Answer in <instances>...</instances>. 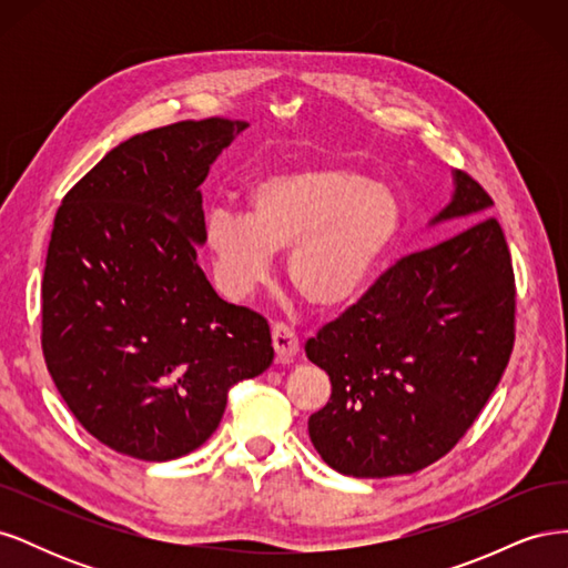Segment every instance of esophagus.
Segmentation results:
<instances>
[{"mask_svg": "<svg viewBox=\"0 0 568 568\" xmlns=\"http://www.w3.org/2000/svg\"><path fill=\"white\" fill-rule=\"evenodd\" d=\"M272 348L277 353V363H291L298 355V336L286 324L272 326Z\"/></svg>", "mask_w": 568, "mask_h": 568, "instance_id": "obj_1", "label": "esophagus"}]
</instances>
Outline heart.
Instances as JSON below:
<instances>
[{
	"instance_id": "heart-1",
	"label": "heart",
	"mask_w": 568,
	"mask_h": 568,
	"mask_svg": "<svg viewBox=\"0 0 568 568\" xmlns=\"http://www.w3.org/2000/svg\"><path fill=\"white\" fill-rule=\"evenodd\" d=\"M403 230V205L386 184L341 168H294L257 178L246 215L215 209L203 242L215 280L232 298L248 296L288 251L286 277L315 311L363 298Z\"/></svg>"
}]
</instances>
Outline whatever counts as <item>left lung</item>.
Here are the masks:
<instances>
[{
  "mask_svg": "<svg viewBox=\"0 0 568 568\" xmlns=\"http://www.w3.org/2000/svg\"><path fill=\"white\" fill-rule=\"evenodd\" d=\"M490 209L484 186L455 170L450 203L428 227H469L403 257L305 343L332 382L307 434L338 474L428 467L455 448L500 382L514 346V272Z\"/></svg>",
  "mask_w": 568,
  "mask_h": 568,
  "instance_id": "1",
  "label": "left lung"
}]
</instances>
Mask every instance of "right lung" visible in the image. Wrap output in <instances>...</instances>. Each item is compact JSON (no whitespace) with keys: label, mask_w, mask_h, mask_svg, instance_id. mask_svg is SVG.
<instances>
[{"label":"right lung","mask_w":568,"mask_h":568,"mask_svg":"<svg viewBox=\"0 0 568 568\" xmlns=\"http://www.w3.org/2000/svg\"><path fill=\"white\" fill-rule=\"evenodd\" d=\"M244 120H184L111 149L54 220L42 351L61 398L120 455L178 459L211 438L227 390L272 365L267 322L196 263L201 184Z\"/></svg>","instance_id":"add662e5"}]
</instances>
